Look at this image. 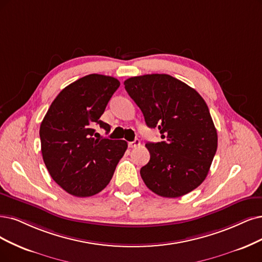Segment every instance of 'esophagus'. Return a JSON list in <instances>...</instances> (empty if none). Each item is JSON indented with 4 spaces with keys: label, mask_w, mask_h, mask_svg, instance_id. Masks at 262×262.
<instances>
[{
    "label": "esophagus",
    "mask_w": 262,
    "mask_h": 262,
    "mask_svg": "<svg viewBox=\"0 0 262 262\" xmlns=\"http://www.w3.org/2000/svg\"><path fill=\"white\" fill-rule=\"evenodd\" d=\"M139 146H140V140L139 139H136V140H134L132 142H128L129 148H138Z\"/></svg>",
    "instance_id": "1"
}]
</instances>
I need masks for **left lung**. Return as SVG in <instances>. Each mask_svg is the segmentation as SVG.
I'll return each mask as SVG.
<instances>
[{
	"label": "left lung",
	"instance_id": "obj_1",
	"mask_svg": "<svg viewBox=\"0 0 262 262\" xmlns=\"http://www.w3.org/2000/svg\"><path fill=\"white\" fill-rule=\"evenodd\" d=\"M125 90L161 142H148L150 161L141 167L146 186L163 198H179L205 180L217 151V130L208 106L194 90L168 74L134 76Z\"/></svg>",
	"mask_w": 262,
	"mask_h": 262
}]
</instances>
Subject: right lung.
Wrapping results in <instances>:
<instances>
[{
	"instance_id": "obj_1",
	"label": "right lung",
	"mask_w": 262,
	"mask_h": 262,
	"mask_svg": "<svg viewBox=\"0 0 262 262\" xmlns=\"http://www.w3.org/2000/svg\"><path fill=\"white\" fill-rule=\"evenodd\" d=\"M119 86L112 76H83L58 94L41 123L45 166L71 195L86 198L103 190L127 149L126 141L100 138L95 132L97 125L110 132L100 116Z\"/></svg>"
}]
</instances>
